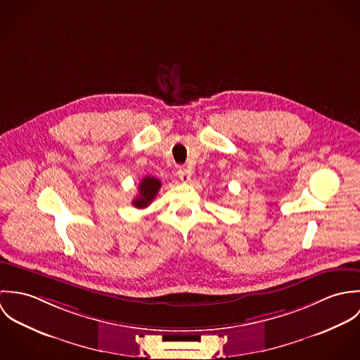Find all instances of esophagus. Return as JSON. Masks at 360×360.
Here are the masks:
<instances>
[{"label":"esophagus","instance_id":"esophagus-1","mask_svg":"<svg viewBox=\"0 0 360 360\" xmlns=\"http://www.w3.org/2000/svg\"><path fill=\"white\" fill-rule=\"evenodd\" d=\"M177 174H179V177H180V180L183 181V183H190V180H191V172L188 170V169H179V172H177Z\"/></svg>","mask_w":360,"mask_h":360}]
</instances>
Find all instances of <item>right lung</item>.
<instances>
[{
  "instance_id": "add662e5",
  "label": "right lung",
  "mask_w": 360,
  "mask_h": 360,
  "mask_svg": "<svg viewBox=\"0 0 360 360\" xmlns=\"http://www.w3.org/2000/svg\"><path fill=\"white\" fill-rule=\"evenodd\" d=\"M162 183L160 180L147 176L143 179V181L139 184V195L133 200V205L139 209L147 207L154 201Z\"/></svg>"
}]
</instances>
